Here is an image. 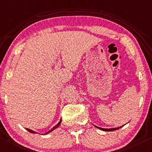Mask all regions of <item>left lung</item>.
<instances>
[{"label": "left lung", "mask_w": 152, "mask_h": 152, "mask_svg": "<svg viewBox=\"0 0 152 152\" xmlns=\"http://www.w3.org/2000/svg\"><path fill=\"white\" fill-rule=\"evenodd\" d=\"M95 126L97 127V129H101V130H102V131H115V130H118V129H120V128H121V127H122L123 126L118 127V128H112V129H103V128H101V127H98L97 126Z\"/></svg>", "instance_id": "1"}]
</instances>
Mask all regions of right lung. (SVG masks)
Instances as JSON below:
<instances>
[{"label":"right lung","mask_w":152,"mask_h":152,"mask_svg":"<svg viewBox=\"0 0 152 152\" xmlns=\"http://www.w3.org/2000/svg\"><path fill=\"white\" fill-rule=\"evenodd\" d=\"M61 119L60 120V121L59 122V123H58V124H57V125H55V126L53 127V128L50 129L49 131H48L47 132H46V133H45L44 134H48V133H49L50 132L53 131V130H55V129H57V127H59V125H60V124H61ZM26 130H27V131H29V132H31V133H37V132H34V131H32V130H30V129H26Z\"/></svg>","instance_id":"obj_1"}]
</instances>
